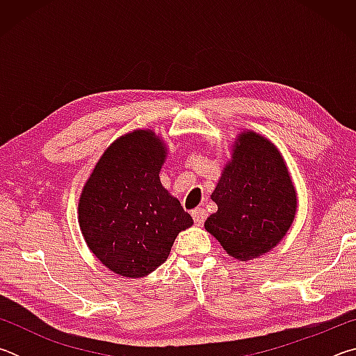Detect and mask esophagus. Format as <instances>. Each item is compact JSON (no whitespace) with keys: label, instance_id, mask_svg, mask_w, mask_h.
I'll return each instance as SVG.
<instances>
[{"label":"esophagus","instance_id":"esophagus-1","mask_svg":"<svg viewBox=\"0 0 356 356\" xmlns=\"http://www.w3.org/2000/svg\"><path fill=\"white\" fill-rule=\"evenodd\" d=\"M191 216H193V220H195V222L196 225H202L204 221H206V218H207V212L204 209H195L191 212Z\"/></svg>","mask_w":356,"mask_h":356}]
</instances>
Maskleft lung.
Here are the masks:
<instances>
[{
	"mask_svg": "<svg viewBox=\"0 0 356 356\" xmlns=\"http://www.w3.org/2000/svg\"><path fill=\"white\" fill-rule=\"evenodd\" d=\"M218 210L204 222L229 256L251 261L278 245L297 212L284 159L267 138L243 131L212 193Z\"/></svg>",
	"mask_w": 356,
	"mask_h": 356,
	"instance_id": "left-lung-1",
	"label": "left lung"
}]
</instances>
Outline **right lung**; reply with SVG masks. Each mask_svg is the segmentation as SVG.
<instances>
[{"label": "right lung", "mask_w": 356, "mask_h": 356, "mask_svg": "<svg viewBox=\"0 0 356 356\" xmlns=\"http://www.w3.org/2000/svg\"><path fill=\"white\" fill-rule=\"evenodd\" d=\"M166 146L152 130L118 138L95 165L78 202V222L95 257L125 278H141L170 256L193 218L160 182Z\"/></svg>", "instance_id": "right-lung-1"}]
</instances>
